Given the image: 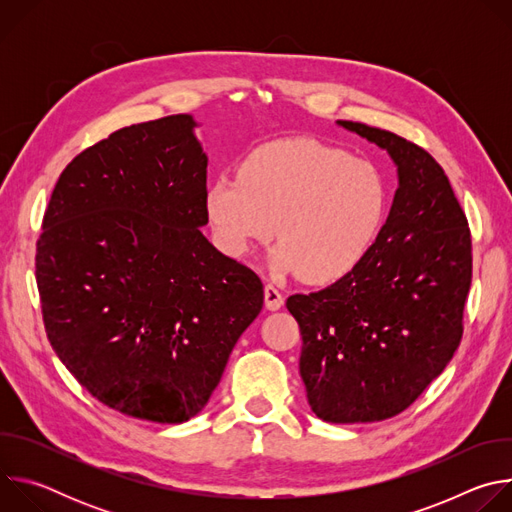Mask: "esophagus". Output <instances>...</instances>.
I'll use <instances>...</instances> for the list:
<instances>
[{
  "instance_id": "34e87169",
  "label": "esophagus",
  "mask_w": 512,
  "mask_h": 512,
  "mask_svg": "<svg viewBox=\"0 0 512 512\" xmlns=\"http://www.w3.org/2000/svg\"><path fill=\"white\" fill-rule=\"evenodd\" d=\"M283 302H285V298H283L281 291L273 283H267L265 285V306H267V310H279L283 306Z\"/></svg>"
}]
</instances>
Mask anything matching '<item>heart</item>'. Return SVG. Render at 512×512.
<instances>
[{
    "instance_id": "obj_1",
    "label": "heart",
    "mask_w": 512,
    "mask_h": 512,
    "mask_svg": "<svg viewBox=\"0 0 512 512\" xmlns=\"http://www.w3.org/2000/svg\"><path fill=\"white\" fill-rule=\"evenodd\" d=\"M387 208V182L373 162L308 137L261 145L239 178H216L206 196L214 241L227 255L247 257L275 235V271L310 283L336 281L367 257Z\"/></svg>"
}]
</instances>
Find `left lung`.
<instances>
[{
  "label": "left lung",
  "mask_w": 512,
  "mask_h": 512,
  "mask_svg": "<svg viewBox=\"0 0 512 512\" xmlns=\"http://www.w3.org/2000/svg\"><path fill=\"white\" fill-rule=\"evenodd\" d=\"M338 123L389 152L399 188L369 255L336 283L289 296L285 306L300 326V375L312 411L330 423H371L405 411L458 350L472 237L431 154L387 129Z\"/></svg>",
  "instance_id": "8db88e82"
}]
</instances>
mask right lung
<instances>
[{
  "label": "right lung",
  "instance_id": "add662e5",
  "mask_svg": "<svg viewBox=\"0 0 512 512\" xmlns=\"http://www.w3.org/2000/svg\"><path fill=\"white\" fill-rule=\"evenodd\" d=\"M190 115L111 133L60 174L36 243L48 340L97 401L182 423L221 381L263 283L202 235L206 154Z\"/></svg>",
  "mask_w": 512,
  "mask_h": 512
}]
</instances>
